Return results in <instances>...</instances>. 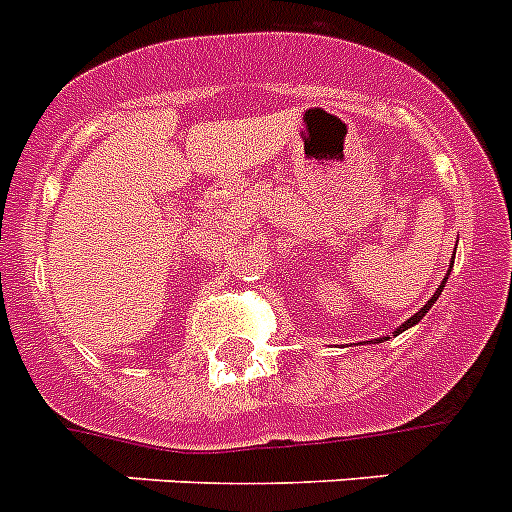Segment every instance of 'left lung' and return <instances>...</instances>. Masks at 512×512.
I'll return each mask as SVG.
<instances>
[{
    "instance_id": "1",
    "label": "left lung",
    "mask_w": 512,
    "mask_h": 512,
    "mask_svg": "<svg viewBox=\"0 0 512 512\" xmlns=\"http://www.w3.org/2000/svg\"><path fill=\"white\" fill-rule=\"evenodd\" d=\"M451 265H453V260H451ZM448 275H451V273H446V278H448ZM446 278H443L441 288H438V291H435V293H433V296H430V301H428V304L422 306V309H420V311H417V314H412V317H410V319H407V322H404V324H399L397 330L391 332V335H399V332H404V330H410V327H415V324H417V322H420V319H422V317H425V314H428V311H430V306H433V304H435V301H438V296H441L443 286H446ZM384 340H389V337H381V340H379V342H384Z\"/></svg>"
}]
</instances>
